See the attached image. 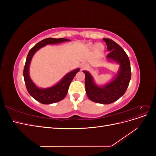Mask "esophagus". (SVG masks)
<instances>
[{"label":"esophagus","mask_w":156,"mask_h":156,"mask_svg":"<svg viewBox=\"0 0 156 156\" xmlns=\"http://www.w3.org/2000/svg\"><path fill=\"white\" fill-rule=\"evenodd\" d=\"M88 64H87V63H85V62H83V63L81 64V68L82 69H84V68H88Z\"/></svg>","instance_id":"34e87169"}]
</instances>
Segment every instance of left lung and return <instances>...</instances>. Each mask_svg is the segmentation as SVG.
Masks as SVG:
<instances>
[{"label": "left lung", "instance_id": "left-lung-1", "mask_svg": "<svg viewBox=\"0 0 156 156\" xmlns=\"http://www.w3.org/2000/svg\"><path fill=\"white\" fill-rule=\"evenodd\" d=\"M103 40L107 45L108 51H110L107 58L120 64L117 75L110 83L99 87L94 83L90 73L87 71H83V72L85 74L86 93L90 100L101 104H110L125 94L131 77V66L128 56L119 44L111 39Z\"/></svg>", "mask_w": 156, "mask_h": 156}]
</instances>
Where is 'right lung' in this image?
Listing matches in <instances>:
<instances>
[{"mask_svg": "<svg viewBox=\"0 0 156 156\" xmlns=\"http://www.w3.org/2000/svg\"><path fill=\"white\" fill-rule=\"evenodd\" d=\"M68 41L70 40L66 38L56 39L53 38V37L45 38L38 42L29 51L27 56L25 68L24 70H23V77H24L27 91L29 92V94L33 98L35 99L37 101L43 103V104H51V103L58 102L62 100L66 96L71 82H72L75 75L79 72L80 69L77 68L70 72L66 75L60 80V82L53 87L47 88H40L32 82L30 77L29 67L31 60L36 52L45 45L48 44H60L64 41Z\"/></svg>", "mask_w": 156, "mask_h": 156, "instance_id": "right-lung-1", "label": "right lung"}]
</instances>
